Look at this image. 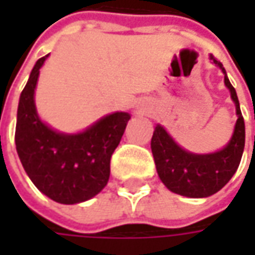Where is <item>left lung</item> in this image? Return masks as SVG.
<instances>
[{"instance_id": "1", "label": "left lung", "mask_w": 255, "mask_h": 255, "mask_svg": "<svg viewBox=\"0 0 255 255\" xmlns=\"http://www.w3.org/2000/svg\"><path fill=\"white\" fill-rule=\"evenodd\" d=\"M210 58L223 69L224 84L230 89L231 98L236 103L239 119L230 143L220 152L193 154L179 147L162 126H157L150 144L157 174L164 186L173 193L194 199L209 197L229 183L240 164L246 142V126L236 89L230 84L220 61L213 55Z\"/></svg>"}]
</instances>
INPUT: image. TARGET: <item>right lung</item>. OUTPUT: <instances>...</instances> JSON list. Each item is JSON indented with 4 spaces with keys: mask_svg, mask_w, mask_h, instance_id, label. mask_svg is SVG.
<instances>
[{
    "mask_svg": "<svg viewBox=\"0 0 255 255\" xmlns=\"http://www.w3.org/2000/svg\"><path fill=\"white\" fill-rule=\"evenodd\" d=\"M46 56L36 61L21 93L15 144L19 160L38 190L54 201L75 204L92 199L108 184L111 157L130 115H109L79 134L49 129L39 121L34 103L39 68Z\"/></svg>",
    "mask_w": 255,
    "mask_h": 255,
    "instance_id": "1",
    "label": "right lung"
}]
</instances>
